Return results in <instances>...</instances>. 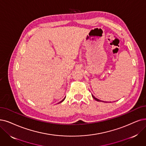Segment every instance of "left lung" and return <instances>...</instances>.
I'll use <instances>...</instances> for the list:
<instances>
[{
	"label": "left lung",
	"mask_w": 146,
	"mask_h": 146,
	"mask_svg": "<svg viewBox=\"0 0 146 146\" xmlns=\"http://www.w3.org/2000/svg\"><path fill=\"white\" fill-rule=\"evenodd\" d=\"M92 97H93V99H94V100H96V101H101V100H98V99H97V98H95V96H93V95H92Z\"/></svg>",
	"instance_id": "1"
}]
</instances>
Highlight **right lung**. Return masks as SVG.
<instances>
[{"label": "right lung", "instance_id": "right-lung-1", "mask_svg": "<svg viewBox=\"0 0 146 146\" xmlns=\"http://www.w3.org/2000/svg\"><path fill=\"white\" fill-rule=\"evenodd\" d=\"M65 98H64V99H63V100H62V101H60V102H59V103H60V102H63V101H64V100H65Z\"/></svg>", "mask_w": 146, "mask_h": 146}]
</instances>
